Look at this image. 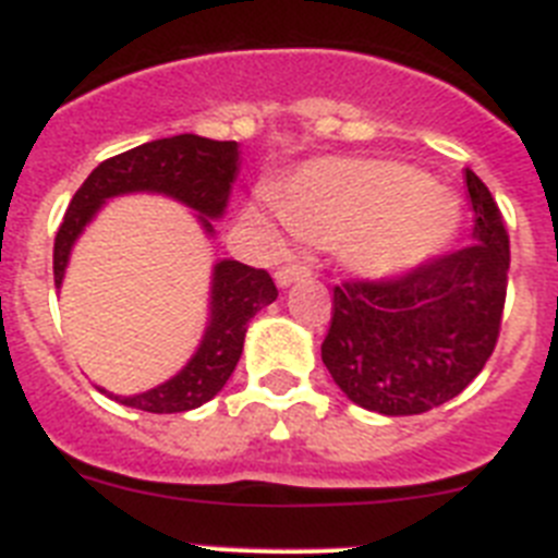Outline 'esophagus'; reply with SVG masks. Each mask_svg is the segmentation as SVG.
<instances>
[{
	"label": "esophagus",
	"instance_id": "obj_1",
	"mask_svg": "<svg viewBox=\"0 0 558 558\" xmlns=\"http://www.w3.org/2000/svg\"><path fill=\"white\" fill-rule=\"evenodd\" d=\"M308 275H312V269H308V266L286 264V266H280L278 272H275V280H278L280 289H286V286L298 283V280H306Z\"/></svg>",
	"mask_w": 558,
	"mask_h": 558
}]
</instances>
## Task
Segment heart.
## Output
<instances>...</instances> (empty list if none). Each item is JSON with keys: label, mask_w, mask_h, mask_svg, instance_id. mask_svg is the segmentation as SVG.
Here are the masks:
<instances>
[{"label": "heart", "mask_w": 558, "mask_h": 558, "mask_svg": "<svg viewBox=\"0 0 558 558\" xmlns=\"http://www.w3.org/2000/svg\"><path fill=\"white\" fill-rule=\"evenodd\" d=\"M286 227L365 280L413 272L452 244L460 202L413 165L328 157L303 165L275 196ZM264 219V210H252Z\"/></svg>", "instance_id": "heart-1"}]
</instances>
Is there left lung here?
I'll return each mask as SVG.
<instances>
[{"label": "left lung", "mask_w": 558, "mask_h": 558, "mask_svg": "<svg viewBox=\"0 0 558 558\" xmlns=\"http://www.w3.org/2000/svg\"><path fill=\"white\" fill-rule=\"evenodd\" d=\"M472 244L393 280L333 286L323 362L353 404L418 415L466 390L500 337L508 232L481 177L466 171Z\"/></svg>", "instance_id": "obj_1"}]
</instances>
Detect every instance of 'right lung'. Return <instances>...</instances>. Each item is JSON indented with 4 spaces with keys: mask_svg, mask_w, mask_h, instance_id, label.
Masks as SVG:
<instances>
[{
    "mask_svg": "<svg viewBox=\"0 0 558 558\" xmlns=\"http://www.w3.org/2000/svg\"><path fill=\"white\" fill-rule=\"evenodd\" d=\"M239 143H221L198 134L143 143L132 151L100 162L72 196L70 210L58 227L52 250V275L61 289L70 252L77 235L86 230L100 207L125 193H159L171 196L196 213L198 225L213 235V219H221L230 202L232 182L239 177ZM278 289L266 269H252L239 260H219L210 280V317L205 337L177 376L137 396H114L125 407L143 413H185L196 410L219 393L244 351L250 319L264 306L275 303ZM106 393L104 387H98Z\"/></svg>",
    "mask_w": 558,
    "mask_h": 558,
    "instance_id": "add662e5",
    "label": "right lung"
}]
</instances>
